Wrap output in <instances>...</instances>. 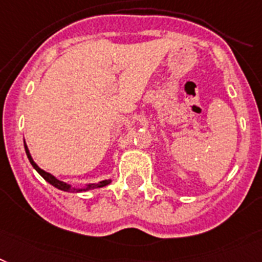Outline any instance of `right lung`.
<instances>
[{
  "label": "right lung",
  "mask_w": 262,
  "mask_h": 262,
  "mask_svg": "<svg viewBox=\"0 0 262 262\" xmlns=\"http://www.w3.org/2000/svg\"><path fill=\"white\" fill-rule=\"evenodd\" d=\"M24 145H25V151H26V156H28V158H29L30 164L33 165V168L36 169L37 172L39 173V174L42 176L43 179L46 180V181L49 182V184H52L53 186H56L57 189H61V190H65V192H82V190H89V189H96V188H102V186L107 185V184H111V180H105V181H101L98 182V184H90V185H88L86 188L83 189H76V188H70V185H68L67 182H62L60 181V180H57L54 176H52L50 173L45 172V170H42V169L39 168L38 165L36 164V162L33 161L32 156H30L29 153V149H28V146H26L25 141H24Z\"/></svg>",
  "instance_id": "right-lung-1"
}]
</instances>
